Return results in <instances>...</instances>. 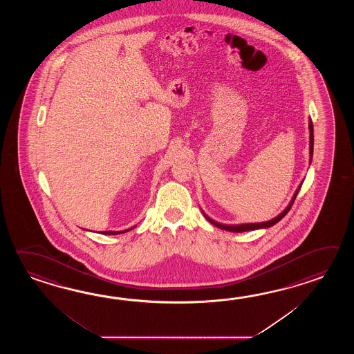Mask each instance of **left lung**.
<instances>
[{
    "label": "left lung",
    "instance_id": "left-lung-1",
    "mask_svg": "<svg viewBox=\"0 0 354 354\" xmlns=\"http://www.w3.org/2000/svg\"><path fill=\"white\" fill-rule=\"evenodd\" d=\"M308 130H310V163H311V160H313V151H314V133H313L314 128H313V122H311V120L308 121ZM301 185H302V183H301ZM301 185L299 186V188L296 189L294 197H292V200L290 201V203L287 205L286 209L282 211L279 215H277L276 218L268 220V221H263V223H249V224H238V225H226V224H220L218 221H215V220L209 218L203 211V216L207 218L211 224H214L216 227H220V229H223V230H227V232H233V233H243V232H250V230H257V229H267V227H271V226L274 225V224H277L279 220L283 218L287 212L290 211L292 203H294L295 198H296V196H297L299 191H300Z\"/></svg>",
    "mask_w": 354,
    "mask_h": 354
}]
</instances>
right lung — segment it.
Segmentation results:
<instances>
[{"label":"right lung","mask_w":354,"mask_h":354,"mask_svg":"<svg viewBox=\"0 0 354 354\" xmlns=\"http://www.w3.org/2000/svg\"><path fill=\"white\" fill-rule=\"evenodd\" d=\"M131 229H134V227H130V229H127V230H121V232H111V230H109V232H101V234H105V235H116V234L127 233V232L131 230Z\"/></svg>","instance_id":"1"}]
</instances>
